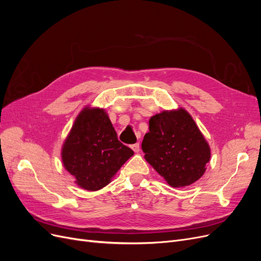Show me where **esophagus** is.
<instances>
[{
    "mask_svg": "<svg viewBox=\"0 0 261 261\" xmlns=\"http://www.w3.org/2000/svg\"><path fill=\"white\" fill-rule=\"evenodd\" d=\"M130 148L134 150V152H139V150H140V147H139V144H138V143L132 145Z\"/></svg>",
    "mask_w": 261,
    "mask_h": 261,
    "instance_id": "1",
    "label": "esophagus"
}]
</instances>
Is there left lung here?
<instances>
[{
	"instance_id": "1",
	"label": "left lung",
	"mask_w": 261,
	"mask_h": 261,
	"mask_svg": "<svg viewBox=\"0 0 261 261\" xmlns=\"http://www.w3.org/2000/svg\"><path fill=\"white\" fill-rule=\"evenodd\" d=\"M141 148L145 159L172 187L198 180L210 160V148L184 109L163 111L149 121Z\"/></svg>"
}]
</instances>
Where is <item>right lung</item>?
Masks as SVG:
<instances>
[{"label":"right lung","instance_id":"1","mask_svg":"<svg viewBox=\"0 0 261 261\" xmlns=\"http://www.w3.org/2000/svg\"><path fill=\"white\" fill-rule=\"evenodd\" d=\"M133 154V150L117 139L105 110L90 108L77 116L62 149L65 169L87 191L108 185Z\"/></svg>","mask_w":261,"mask_h":261}]
</instances>
